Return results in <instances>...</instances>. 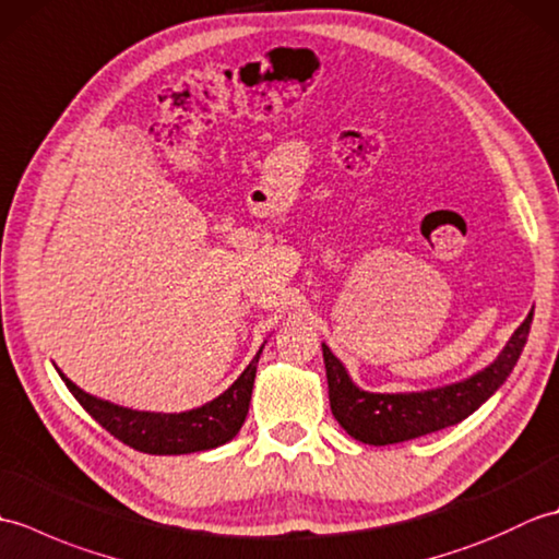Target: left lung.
Returning <instances> with one entry per match:
<instances>
[{
	"mask_svg": "<svg viewBox=\"0 0 559 559\" xmlns=\"http://www.w3.org/2000/svg\"><path fill=\"white\" fill-rule=\"evenodd\" d=\"M531 322L533 310L507 341L502 353L480 372L447 386L403 391V394H374V391L360 389L343 362L326 343H322L331 413L353 439L372 447L408 442V439L444 430L468 418L507 382L526 346Z\"/></svg>",
	"mask_w": 559,
	"mask_h": 559,
	"instance_id": "obj_1",
	"label": "left lung"
}]
</instances>
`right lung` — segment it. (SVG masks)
<instances>
[{
  "label": "right lung",
  "instance_id": "add662e5",
  "mask_svg": "<svg viewBox=\"0 0 559 559\" xmlns=\"http://www.w3.org/2000/svg\"><path fill=\"white\" fill-rule=\"evenodd\" d=\"M261 350L264 346L221 396L185 413H151L117 406V403L86 394L62 372H57L91 418L120 442L144 451V454H194V451H209L230 442L240 432L249 411V399H252Z\"/></svg>",
  "mask_w": 559,
  "mask_h": 559
}]
</instances>
